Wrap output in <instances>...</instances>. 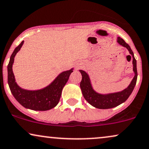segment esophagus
<instances>
[{"instance_id": "34e87169", "label": "esophagus", "mask_w": 149, "mask_h": 149, "mask_svg": "<svg viewBox=\"0 0 149 149\" xmlns=\"http://www.w3.org/2000/svg\"><path fill=\"white\" fill-rule=\"evenodd\" d=\"M80 65H76V68L77 69H78L80 68Z\"/></svg>"}]
</instances>
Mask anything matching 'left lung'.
I'll return each mask as SVG.
<instances>
[{
  "mask_svg": "<svg viewBox=\"0 0 149 149\" xmlns=\"http://www.w3.org/2000/svg\"><path fill=\"white\" fill-rule=\"evenodd\" d=\"M117 42L124 47H126L129 50V54H131L133 58V71L135 73L133 80H131V83L127 88L122 90V91L116 92V93L101 94L97 93L93 88L91 80L89 76L86 72L83 70H80V72L82 74V80L80 82V88L82 91V95L84 99L89 103L92 106L95 108L100 109H111L116 107L118 105L121 104L122 103L128 99L132 93L134 87L136 84L137 78V62L134 57L133 51L131 47L125 41L120 37H118Z\"/></svg>",
  "mask_w": 149,
  "mask_h": 149,
  "instance_id": "8db88e82",
  "label": "left lung"
}]
</instances>
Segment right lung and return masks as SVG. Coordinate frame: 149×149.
I'll return each mask as SVG.
<instances>
[{
    "label": "right lung",
    "instance_id": "1",
    "mask_svg": "<svg viewBox=\"0 0 149 149\" xmlns=\"http://www.w3.org/2000/svg\"><path fill=\"white\" fill-rule=\"evenodd\" d=\"M23 43L24 41H22L15 49L7 66V82L10 91L15 99L24 108L33 111L49 110L54 108L59 102L62 90L68 81L73 69L61 73L52 83L41 89L32 91L22 88L16 83L12 66L15 56L20 51Z\"/></svg>",
    "mask_w": 149,
    "mask_h": 149
}]
</instances>
